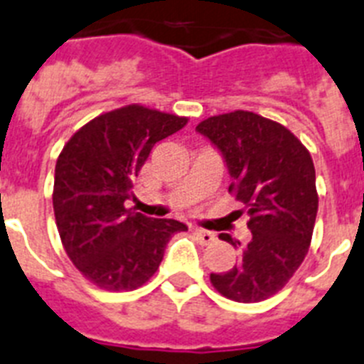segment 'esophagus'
Masks as SVG:
<instances>
[{
	"label": "esophagus",
	"mask_w": 364,
	"mask_h": 364,
	"mask_svg": "<svg viewBox=\"0 0 364 364\" xmlns=\"http://www.w3.org/2000/svg\"><path fill=\"white\" fill-rule=\"evenodd\" d=\"M193 234H195V237L200 241V245H210L215 241V234H213V232H208V230L193 228Z\"/></svg>",
	"instance_id": "1"
}]
</instances>
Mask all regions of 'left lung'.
<instances>
[{
    "instance_id": "obj_1",
    "label": "left lung",
    "mask_w": 364,
    "mask_h": 364,
    "mask_svg": "<svg viewBox=\"0 0 364 364\" xmlns=\"http://www.w3.org/2000/svg\"><path fill=\"white\" fill-rule=\"evenodd\" d=\"M195 130L225 160L230 191L248 208L252 232L247 245L223 234L241 257L210 279L230 300L262 302L287 284L311 243L318 210L311 154L293 132L254 112L208 117Z\"/></svg>"
}]
</instances>
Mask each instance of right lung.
<instances>
[{"label":"right lung","instance_id":"right-lung-1","mask_svg":"<svg viewBox=\"0 0 364 364\" xmlns=\"http://www.w3.org/2000/svg\"><path fill=\"white\" fill-rule=\"evenodd\" d=\"M186 117L130 105L86 123L62 149L53 208L73 265L107 291H132L158 271L171 235L188 226L127 210L134 180L158 141Z\"/></svg>","mask_w":364,"mask_h":364}]
</instances>
